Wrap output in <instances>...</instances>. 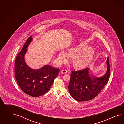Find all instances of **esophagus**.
Instances as JSON below:
<instances>
[{"mask_svg": "<svg viewBox=\"0 0 124 124\" xmlns=\"http://www.w3.org/2000/svg\"><path fill=\"white\" fill-rule=\"evenodd\" d=\"M61 72L62 73V74H66L67 73V70H62Z\"/></svg>", "mask_w": 124, "mask_h": 124, "instance_id": "esophagus-1", "label": "esophagus"}]
</instances>
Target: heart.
Listing matches in <instances>:
<instances>
[{
	"mask_svg": "<svg viewBox=\"0 0 124 124\" xmlns=\"http://www.w3.org/2000/svg\"><path fill=\"white\" fill-rule=\"evenodd\" d=\"M68 55L72 56V62L74 67L82 68L90 63L93 58L94 51L90 47L85 45H77L68 49L66 53L61 51L58 55L57 60L60 64L67 61Z\"/></svg>",
	"mask_w": 124,
	"mask_h": 124,
	"instance_id": "obj_1",
	"label": "heart"
}]
</instances>
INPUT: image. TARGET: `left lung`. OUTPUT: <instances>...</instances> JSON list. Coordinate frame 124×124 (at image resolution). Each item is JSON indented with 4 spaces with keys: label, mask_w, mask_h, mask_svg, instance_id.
Here are the masks:
<instances>
[{
    "label": "left lung",
    "mask_w": 124,
    "mask_h": 124,
    "mask_svg": "<svg viewBox=\"0 0 124 124\" xmlns=\"http://www.w3.org/2000/svg\"><path fill=\"white\" fill-rule=\"evenodd\" d=\"M107 71L103 76L92 75L88 68L72 71L68 86L72 97L78 101H90L96 97L108 83L110 73L109 57L106 60Z\"/></svg>",
    "instance_id": "1"
}]
</instances>
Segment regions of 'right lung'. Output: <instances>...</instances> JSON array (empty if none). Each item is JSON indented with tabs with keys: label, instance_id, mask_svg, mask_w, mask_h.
<instances>
[{
	"label": "right lung",
	"instance_id": "obj_1",
	"mask_svg": "<svg viewBox=\"0 0 124 124\" xmlns=\"http://www.w3.org/2000/svg\"><path fill=\"white\" fill-rule=\"evenodd\" d=\"M32 40L31 36L27 39L21 51L16 57L15 75L16 81L23 91L32 97H37L49 91L58 75L60 69L46 65L39 69L34 70L27 65L24 56L27 47Z\"/></svg>",
	"mask_w": 124,
	"mask_h": 124
}]
</instances>
